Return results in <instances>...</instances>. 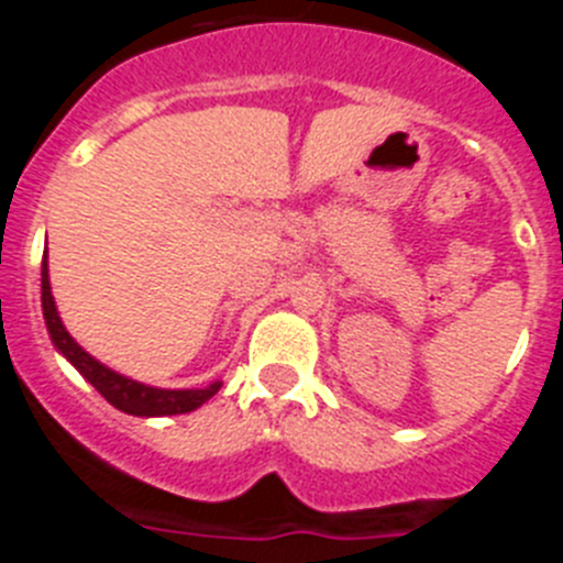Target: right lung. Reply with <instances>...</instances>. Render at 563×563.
Listing matches in <instances>:
<instances>
[{"mask_svg": "<svg viewBox=\"0 0 563 563\" xmlns=\"http://www.w3.org/2000/svg\"><path fill=\"white\" fill-rule=\"evenodd\" d=\"M42 310L44 324H47L49 341L67 357L84 377H87L101 397H107L118 411H126L134 417H166V415H188V411L200 409L202 402L211 400L220 391L222 380L208 383L206 389H157V386H146L141 380L121 375V372L109 369L107 363L89 355L76 338L69 335L64 327L62 316H58L56 298L49 290V267H47V251H44L42 262Z\"/></svg>", "mask_w": 563, "mask_h": 563, "instance_id": "obj_1", "label": "right lung"}]
</instances>
